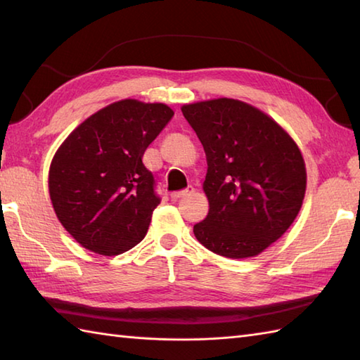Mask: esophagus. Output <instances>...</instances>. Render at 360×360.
I'll list each match as a JSON object with an SVG mask.
<instances>
[{
	"label": "esophagus",
	"instance_id": "esophagus-1",
	"mask_svg": "<svg viewBox=\"0 0 360 360\" xmlns=\"http://www.w3.org/2000/svg\"><path fill=\"white\" fill-rule=\"evenodd\" d=\"M193 192V188L192 187H188V188H186V190H179V192H173L170 196H172V200L173 201H176V200H179V198H184V196H188L190 193Z\"/></svg>",
	"mask_w": 360,
	"mask_h": 360
}]
</instances>
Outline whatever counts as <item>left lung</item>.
<instances>
[{
  "label": "left lung",
  "instance_id": "8db88e82",
  "mask_svg": "<svg viewBox=\"0 0 360 360\" xmlns=\"http://www.w3.org/2000/svg\"><path fill=\"white\" fill-rule=\"evenodd\" d=\"M207 158L209 213L196 240L227 258L255 257L294 223L307 190L297 143L267 114L235 98L182 106Z\"/></svg>",
  "mask_w": 360,
  "mask_h": 360
}]
</instances>
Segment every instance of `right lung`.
Here are the masks:
<instances>
[{"instance_id": "obj_1", "label": "right lung", "mask_w": 360, "mask_h": 360, "mask_svg": "<svg viewBox=\"0 0 360 360\" xmlns=\"http://www.w3.org/2000/svg\"><path fill=\"white\" fill-rule=\"evenodd\" d=\"M164 103L114 102L66 137L49 168V195L60 223L83 248L119 255L148 231L160 198L142 158L173 117Z\"/></svg>"}]
</instances>
